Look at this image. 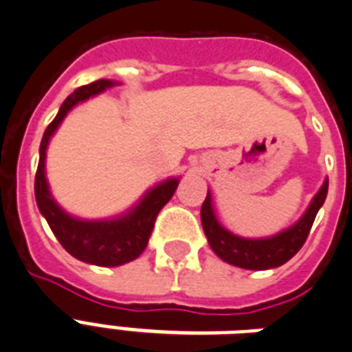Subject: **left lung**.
<instances>
[{"label": "left lung", "instance_id": "obj_1", "mask_svg": "<svg viewBox=\"0 0 352 352\" xmlns=\"http://www.w3.org/2000/svg\"><path fill=\"white\" fill-rule=\"evenodd\" d=\"M327 192H329V177L322 181L321 188L317 190L314 199L309 201L308 209L304 210V214L293 226L270 236L250 239V236L235 235L233 231H229L220 223L212 203V194L209 190L201 205L203 231L212 252L222 261L246 270L276 269L287 263L306 242L315 216L327 199Z\"/></svg>", "mask_w": 352, "mask_h": 352}]
</instances>
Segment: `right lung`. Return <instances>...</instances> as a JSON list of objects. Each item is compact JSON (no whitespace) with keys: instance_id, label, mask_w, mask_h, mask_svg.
Masks as SVG:
<instances>
[{"instance_id":"obj_1","label":"right lung","mask_w":352,"mask_h":352,"mask_svg":"<svg viewBox=\"0 0 352 352\" xmlns=\"http://www.w3.org/2000/svg\"><path fill=\"white\" fill-rule=\"evenodd\" d=\"M121 85L116 80H96V82L78 87L72 95L65 98L56 119L44 130L41 149H38V168L35 175V199L41 214L46 218L52 233L61 242L70 256L80 261L96 265V267H121L142 256L147 248V242L155 228V220L166 203L173 197L181 177H168L149 190H145L130 209L121 214L108 216V218H80L67 212L56 201L52 194L50 183L46 177V153L48 145L57 129L61 126L65 117L78 104L100 95L110 87Z\"/></svg>"}]
</instances>
